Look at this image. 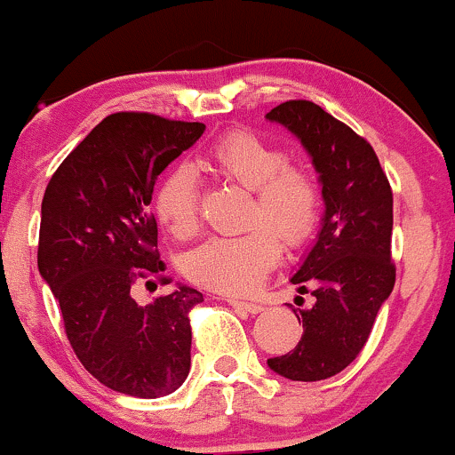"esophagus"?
<instances>
[{"instance_id":"1","label":"esophagus","mask_w":455,"mask_h":455,"mask_svg":"<svg viewBox=\"0 0 455 455\" xmlns=\"http://www.w3.org/2000/svg\"><path fill=\"white\" fill-rule=\"evenodd\" d=\"M228 301H229V306L238 307V310H244L249 314H257L263 310V306L259 304V301H240V299H228Z\"/></svg>"}]
</instances>
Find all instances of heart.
Masks as SVG:
<instances>
[{
  "mask_svg": "<svg viewBox=\"0 0 455 455\" xmlns=\"http://www.w3.org/2000/svg\"><path fill=\"white\" fill-rule=\"evenodd\" d=\"M204 162L226 183L249 189L251 229L206 240L185 257V274L202 287L246 295L280 259L278 237L291 249L310 238L321 215V185L310 168L287 160L278 145L246 131H229L217 139L206 149ZM154 209L172 236H194L200 188L192 166L177 164L160 179Z\"/></svg>",
  "mask_w": 455,
  "mask_h": 455,
  "instance_id": "b5f03b06",
  "label": "heart"
}]
</instances>
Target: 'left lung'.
Here are the masks:
<instances>
[{
    "instance_id": "left-lung-1",
    "label": "left lung",
    "mask_w": 455,
    "mask_h": 455,
    "mask_svg": "<svg viewBox=\"0 0 455 455\" xmlns=\"http://www.w3.org/2000/svg\"><path fill=\"white\" fill-rule=\"evenodd\" d=\"M266 117L289 128L312 156L324 200L316 243L291 276L299 293L312 287L316 301L312 307L287 304L304 323V335L293 350L267 358V364L293 382H318L344 371L361 355L395 289L392 189L367 139L312 100H287Z\"/></svg>"
}]
</instances>
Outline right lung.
<instances>
[{"label": "right lung", "instance_id": "right-lung-1", "mask_svg": "<svg viewBox=\"0 0 455 455\" xmlns=\"http://www.w3.org/2000/svg\"><path fill=\"white\" fill-rule=\"evenodd\" d=\"M202 122L120 111L56 168L42 200L37 267L63 314L67 339L100 384L158 399L192 364L189 310L204 301L179 284L148 306L132 287L171 284L151 212L156 179L204 132Z\"/></svg>", "mask_w": 455, "mask_h": 455}]
</instances>
